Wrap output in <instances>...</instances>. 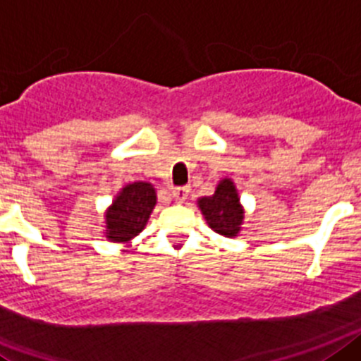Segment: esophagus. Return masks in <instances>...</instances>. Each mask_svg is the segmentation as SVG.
Listing matches in <instances>:
<instances>
[{"label": "esophagus", "instance_id": "34e87169", "mask_svg": "<svg viewBox=\"0 0 361 361\" xmlns=\"http://www.w3.org/2000/svg\"><path fill=\"white\" fill-rule=\"evenodd\" d=\"M189 192H190L189 187H174V189H172V198L176 200V202L183 203L185 200L189 198Z\"/></svg>", "mask_w": 361, "mask_h": 361}]
</instances>
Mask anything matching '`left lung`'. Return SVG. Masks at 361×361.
I'll return each mask as SVG.
<instances>
[{"label": "left lung", "mask_w": 361, "mask_h": 361, "mask_svg": "<svg viewBox=\"0 0 361 361\" xmlns=\"http://www.w3.org/2000/svg\"><path fill=\"white\" fill-rule=\"evenodd\" d=\"M202 214L205 216L209 227L221 236L233 238L240 231L243 209L240 205V198L231 180H224L218 189L209 198H202L198 202Z\"/></svg>", "instance_id": "1"}]
</instances>
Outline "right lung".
<instances>
[{"instance_id": "1", "label": "right lung", "mask_w": 361, "mask_h": 361, "mask_svg": "<svg viewBox=\"0 0 361 361\" xmlns=\"http://www.w3.org/2000/svg\"><path fill=\"white\" fill-rule=\"evenodd\" d=\"M156 205V192L150 183L136 181L127 185L106 211V238L127 241L137 236Z\"/></svg>"}]
</instances>
